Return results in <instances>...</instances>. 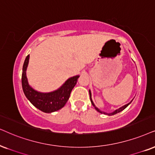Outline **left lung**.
Instances as JSON below:
<instances>
[{
	"mask_svg": "<svg viewBox=\"0 0 155 155\" xmlns=\"http://www.w3.org/2000/svg\"><path fill=\"white\" fill-rule=\"evenodd\" d=\"M89 96H90V100H91V104L94 106V107L95 108V109L96 110H97V111H99V112H100V113H101V114H107V115H109V116H111V115H114V114H117V113H119V112H120V111H123L124 110V109L126 108L127 107H128V105H130V104H131V102H132V100L130 101V103H128L127 104H125L124 106H123V107H120V108L119 109H117V110H115L114 111H113L112 113H110V114H108V113H105V112H104V111H101V110H99V109L97 108V107H96V106L94 105V102H93V101H92V99H91V91H90L89 90Z\"/></svg>",
	"mask_w": 155,
	"mask_h": 155,
	"instance_id": "obj_1",
	"label": "left lung"
}]
</instances>
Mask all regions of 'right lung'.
<instances>
[{"mask_svg":"<svg viewBox=\"0 0 155 155\" xmlns=\"http://www.w3.org/2000/svg\"><path fill=\"white\" fill-rule=\"evenodd\" d=\"M29 61V55L25 58L23 66L22 72V87L24 94L30 102L45 113H51L63 108L68 99H69L71 92L75 87L79 76L69 78L59 89L48 93H42L33 89L28 84L26 77V69Z\"/></svg>","mask_w":155,"mask_h":155,"instance_id":"obj_1","label":"right lung"}]
</instances>
